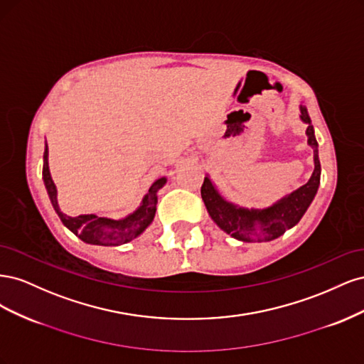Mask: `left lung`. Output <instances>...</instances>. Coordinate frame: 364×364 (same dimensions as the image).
<instances>
[{
	"label": "left lung",
	"mask_w": 364,
	"mask_h": 364,
	"mask_svg": "<svg viewBox=\"0 0 364 364\" xmlns=\"http://www.w3.org/2000/svg\"><path fill=\"white\" fill-rule=\"evenodd\" d=\"M301 119L308 124V144L314 150V171L310 181L297 188L279 202L266 209H246L226 202L218 194L213 182L205 178L200 188L202 199L209 215L220 229L237 240L252 243V241H272L281 237L285 230L293 228L313 202L321 183V161H318V146L314 136L311 119L308 117L306 107L301 105Z\"/></svg>",
	"instance_id": "obj_1"
}]
</instances>
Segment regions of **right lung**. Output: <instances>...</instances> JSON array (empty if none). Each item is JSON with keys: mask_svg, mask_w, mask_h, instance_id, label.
<instances>
[{"mask_svg": "<svg viewBox=\"0 0 364 364\" xmlns=\"http://www.w3.org/2000/svg\"><path fill=\"white\" fill-rule=\"evenodd\" d=\"M42 178L46 183L47 193L50 196L51 205L54 211L58 213L62 223L67 226L73 234H75L82 241L87 245L97 246H119L127 241L136 238L139 234L146 230V228L153 222L156 213L158 196L156 193L162 188L167 182L165 178H159L150 186L149 193L142 199V203L135 213H132L126 218L112 220L105 217H97L94 214H85L79 217H70L60 211L58 205V190L54 185L50 168H48V146L46 144V151H43V168Z\"/></svg>", "mask_w": 364, "mask_h": 364, "instance_id": "obj_1", "label": "right lung"}]
</instances>
